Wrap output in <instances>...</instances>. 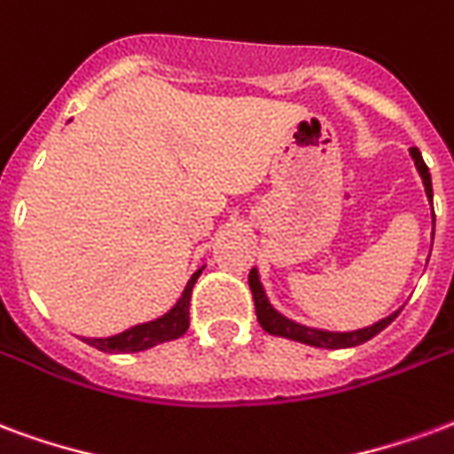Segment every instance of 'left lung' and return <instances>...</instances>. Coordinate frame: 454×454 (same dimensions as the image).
<instances>
[{
  "label": "left lung",
  "instance_id": "1",
  "mask_svg": "<svg viewBox=\"0 0 454 454\" xmlns=\"http://www.w3.org/2000/svg\"><path fill=\"white\" fill-rule=\"evenodd\" d=\"M411 159L416 168H419V174L423 178V188H426V195H428V200H431L433 207V184H431V171L426 167V161H423L421 152L411 147ZM433 223H435V215H433ZM249 287H251V295H254V307H256V317H259V324L263 326V332L273 333V336H283V339L290 340H300V343H307V346H314V348H353V346H360V343H365L372 336L387 329L389 324L395 322L396 314L402 312V309H396L385 319H380L372 326H365V329H358V332H324V329H312V326H304V324H297L293 319H287L286 314H280L273 307V304L268 302L266 290L261 286V278L259 270L256 268H251L249 273Z\"/></svg>",
  "mask_w": 454,
  "mask_h": 454
}]
</instances>
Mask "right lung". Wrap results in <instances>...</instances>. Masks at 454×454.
<instances>
[{
    "instance_id": "add662e5",
    "label": "right lung",
    "mask_w": 454,
    "mask_h": 454,
    "mask_svg": "<svg viewBox=\"0 0 454 454\" xmlns=\"http://www.w3.org/2000/svg\"><path fill=\"white\" fill-rule=\"evenodd\" d=\"M203 273V268H198L191 280L184 287V293L178 297V302L168 309L167 314H161L152 322L137 324V326H130L125 332L115 333V336H108V339H84L89 346L104 350V353H137V350H147L152 346H159V343H167V340H174L178 336H184L188 332V307H191V293H193V286L198 276Z\"/></svg>"
}]
</instances>
